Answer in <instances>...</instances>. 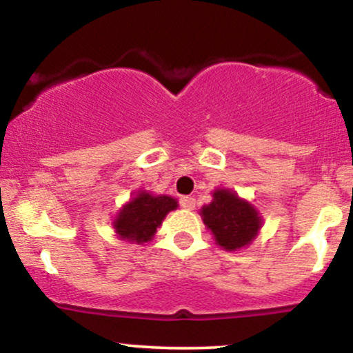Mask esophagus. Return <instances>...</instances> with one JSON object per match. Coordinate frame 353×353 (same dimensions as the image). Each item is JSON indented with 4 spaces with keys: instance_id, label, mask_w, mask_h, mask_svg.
Segmentation results:
<instances>
[{
    "instance_id": "34e87169",
    "label": "esophagus",
    "mask_w": 353,
    "mask_h": 353,
    "mask_svg": "<svg viewBox=\"0 0 353 353\" xmlns=\"http://www.w3.org/2000/svg\"><path fill=\"white\" fill-rule=\"evenodd\" d=\"M181 205H182V208H184V209L192 210L194 208H196V199H194L192 196L182 197V199H181Z\"/></svg>"
}]
</instances>
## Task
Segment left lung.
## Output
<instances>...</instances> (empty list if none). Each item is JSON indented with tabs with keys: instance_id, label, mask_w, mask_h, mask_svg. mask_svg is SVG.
<instances>
[{
	"instance_id": "1",
	"label": "left lung",
	"mask_w": 353,
	"mask_h": 353,
	"mask_svg": "<svg viewBox=\"0 0 353 353\" xmlns=\"http://www.w3.org/2000/svg\"><path fill=\"white\" fill-rule=\"evenodd\" d=\"M201 217L214 241L224 250L250 245L262 228V216L232 189H216L212 202L202 205Z\"/></svg>"
}]
</instances>
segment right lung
<instances>
[{
    "mask_svg": "<svg viewBox=\"0 0 353 353\" xmlns=\"http://www.w3.org/2000/svg\"><path fill=\"white\" fill-rule=\"evenodd\" d=\"M177 205V201L171 196H156L149 190H139L112 219V229L121 241L141 245L152 241L157 228Z\"/></svg>",
    "mask_w": 353,
    "mask_h": 353,
    "instance_id": "obj_1",
    "label": "right lung"
}]
</instances>
